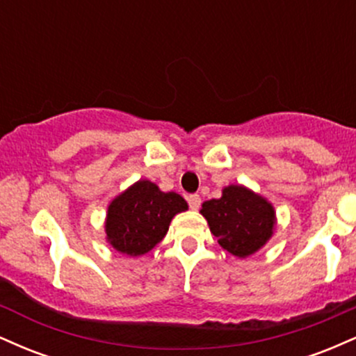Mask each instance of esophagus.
Segmentation results:
<instances>
[{
	"label": "esophagus",
	"instance_id": "obj_1",
	"mask_svg": "<svg viewBox=\"0 0 356 356\" xmlns=\"http://www.w3.org/2000/svg\"><path fill=\"white\" fill-rule=\"evenodd\" d=\"M187 202H189V207L192 211H197L201 207V197L197 194H192L187 197Z\"/></svg>",
	"mask_w": 356,
	"mask_h": 356
}]
</instances>
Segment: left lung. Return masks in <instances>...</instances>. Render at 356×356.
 Listing matches in <instances>:
<instances>
[{"mask_svg":"<svg viewBox=\"0 0 356 356\" xmlns=\"http://www.w3.org/2000/svg\"><path fill=\"white\" fill-rule=\"evenodd\" d=\"M201 212L220 248L238 257L254 254L275 227L271 204L243 186L226 187L222 197L204 202Z\"/></svg>","mask_w":356,"mask_h":356,"instance_id":"left-lung-1","label":"left lung"}]
</instances>
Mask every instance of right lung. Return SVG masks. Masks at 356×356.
<instances>
[{
  "label": "right lung",
  "mask_w": 356,
  "mask_h": 356,
  "mask_svg": "<svg viewBox=\"0 0 356 356\" xmlns=\"http://www.w3.org/2000/svg\"><path fill=\"white\" fill-rule=\"evenodd\" d=\"M186 209L187 202L179 194L138 181L108 206L107 239L124 254H145L164 239L174 216Z\"/></svg>",
  "instance_id": "add662e5"
}]
</instances>
